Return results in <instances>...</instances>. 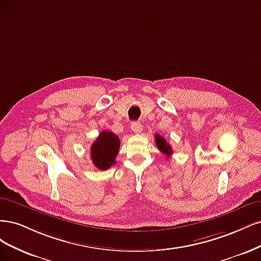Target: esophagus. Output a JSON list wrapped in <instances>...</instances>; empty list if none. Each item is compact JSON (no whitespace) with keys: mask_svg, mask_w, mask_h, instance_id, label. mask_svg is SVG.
<instances>
[{"mask_svg":"<svg viewBox=\"0 0 261 261\" xmlns=\"http://www.w3.org/2000/svg\"><path fill=\"white\" fill-rule=\"evenodd\" d=\"M131 129H132V131L134 132V133H137V134H139V133H141L142 132V124L140 123V122H132L131 123Z\"/></svg>","mask_w":261,"mask_h":261,"instance_id":"1","label":"esophagus"}]
</instances>
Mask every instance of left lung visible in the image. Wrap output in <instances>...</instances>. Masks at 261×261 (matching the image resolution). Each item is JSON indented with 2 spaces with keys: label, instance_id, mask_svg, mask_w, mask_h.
I'll return each mask as SVG.
<instances>
[{
  "label": "left lung",
  "instance_id": "1",
  "mask_svg": "<svg viewBox=\"0 0 261 261\" xmlns=\"http://www.w3.org/2000/svg\"><path fill=\"white\" fill-rule=\"evenodd\" d=\"M155 141H156V146L164 155H167V157H169L172 154V148L169 145V143L166 141L165 138L159 136V134L157 133V134H155Z\"/></svg>",
  "mask_w": 261,
  "mask_h": 261
}]
</instances>
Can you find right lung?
<instances>
[{"instance_id":"1","label":"right lung","mask_w":261,"mask_h":261,"mask_svg":"<svg viewBox=\"0 0 261 261\" xmlns=\"http://www.w3.org/2000/svg\"><path fill=\"white\" fill-rule=\"evenodd\" d=\"M120 140L112 131H102L91 146V159L99 170H107L118 155Z\"/></svg>"}]
</instances>
